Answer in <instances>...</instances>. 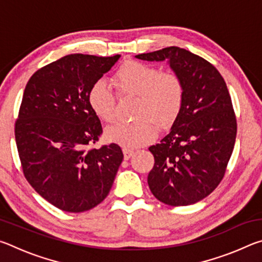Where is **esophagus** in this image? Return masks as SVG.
Instances as JSON below:
<instances>
[{"mask_svg": "<svg viewBox=\"0 0 262 262\" xmlns=\"http://www.w3.org/2000/svg\"><path fill=\"white\" fill-rule=\"evenodd\" d=\"M122 152H123V158H125L126 161H127V159H129L133 156V154H134L133 150L128 149V148H122Z\"/></svg>", "mask_w": 262, "mask_h": 262, "instance_id": "34e87169", "label": "esophagus"}]
</instances>
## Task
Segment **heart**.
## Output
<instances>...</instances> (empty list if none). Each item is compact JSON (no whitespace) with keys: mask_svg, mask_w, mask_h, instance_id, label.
I'll use <instances>...</instances> for the list:
<instances>
[{"mask_svg":"<svg viewBox=\"0 0 262 262\" xmlns=\"http://www.w3.org/2000/svg\"><path fill=\"white\" fill-rule=\"evenodd\" d=\"M113 82L120 96H137L132 122H117L105 130L110 142L125 148H137L156 136L157 128L167 129L179 117L185 99V83L179 74L162 70L154 64L127 60L118 68ZM88 104L101 121L115 117L117 95L104 79H98L88 91Z\"/></svg>","mask_w":262,"mask_h":262,"instance_id":"heart-1","label":"heart"}]
</instances>
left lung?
I'll return each instance as SVG.
<instances>
[{
	"label": "left lung",
	"instance_id": "1",
	"mask_svg": "<svg viewBox=\"0 0 262 262\" xmlns=\"http://www.w3.org/2000/svg\"><path fill=\"white\" fill-rule=\"evenodd\" d=\"M170 63L185 83L179 117L161 143L151 145V193L168 206H188L208 196L223 179L237 134L231 97L210 62L177 46L136 55Z\"/></svg>",
	"mask_w": 262,
	"mask_h": 262
}]
</instances>
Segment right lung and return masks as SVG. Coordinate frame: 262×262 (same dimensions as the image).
<instances>
[{"instance_id": "obj_1", "label": "right lung", "mask_w": 262, "mask_h": 262, "mask_svg": "<svg viewBox=\"0 0 262 262\" xmlns=\"http://www.w3.org/2000/svg\"><path fill=\"white\" fill-rule=\"evenodd\" d=\"M119 57L63 56L37 70L25 86L15 122L23 173L35 192L63 211L99 205L123 159L115 143L88 148L103 128L89 107L88 91Z\"/></svg>"}]
</instances>
